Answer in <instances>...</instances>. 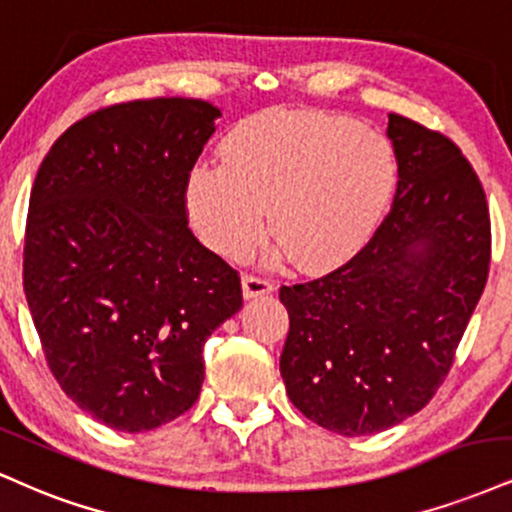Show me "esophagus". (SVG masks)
<instances>
[{"instance_id":"obj_1","label":"esophagus","mask_w":512,"mask_h":512,"mask_svg":"<svg viewBox=\"0 0 512 512\" xmlns=\"http://www.w3.org/2000/svg\"><path fill=\"white\" fill-rule=\"evenodd\" d=\"M274 281L264 279V276H257V274H245L243 276V295L245 298H260V295H267V293H274Z\"/></svg>"}]
</instances>
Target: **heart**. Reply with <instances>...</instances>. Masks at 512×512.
I'll return each mask as SVG.
<instances>
[{
    "mask_svg": "<svg viewBox=\"0 0 512 512\" xmlns=\"http://www.w3.org/2000/svg\"><path fill=\"white\" fill-rule=\"evenodd\" d=\"M393 147L367 123L312 109H269L238 123L221 164H197L186 205L209 248L238 260L264 229L303 272L355 255L389 205Z\"/></svg>",
    "mask_w": 512,
    "mask_h": 512,
    "instance_id": "heart-1",
    "label": "heart"
}]
</instances>
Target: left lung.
I'll use <instances>...</instances> for the list:
<instances>
[{"instance_id": "8db88e82", "label": "left lung", "mask_w": 512, "mask_h": 512, "mask_svg": "<svg viewBox=\"0 0 512 512\" xmlns=\"http://www.w3.org/2000/svg\"><path fill=\"white\" fill-rule=\"evenodd\" d=\"M391 212L353 260L281 286V377L307 420L377 434L420 412L453 365L491 262L486 195L460 147L389 114Z\"/></svg>"}]
</instances>
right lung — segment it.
Here are the masks:
<instances>
[{
  "mask_svg": "<svg viewBox=\"0 0 512 512\" xmlns=\"http://www.w3.org/2000/svg\"><path fill=\"white\" fill-rule=\"evenodd\" d=\"M217 116L188 97L102 107L35 176L23 291L42 353L66 396L119 432L193 408L202 346L243 307L236 269L188 229L186 183Z\"/></svg>",
  "mask_w": 512,
  "mask_h": 512,
  "instance_id": "add662e5",
  "label": "right lung"
}]
</instances>
